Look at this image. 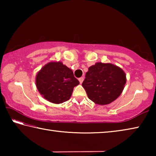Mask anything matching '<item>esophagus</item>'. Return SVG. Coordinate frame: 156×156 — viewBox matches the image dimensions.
I'll return each mask as SVG.
<instances>
[{
	"label": "esophagus",
	"instance_id": "esophagus-1",
	"mask_svg": "<svg viewBox=\"0 0 156 156\" xmlns=\"http://www.w3.org/2000/svg\"><path fill=\"white\" fill-rule=\"evenodd\" d=\"M78 80L80 81V83H82L83 82V80H84V77H80V78H78Z\"/></svg>",
	"mask_w": 156,
	"mask_h": 156
}]
</instances>
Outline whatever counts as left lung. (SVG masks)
I'll return each instance as SVG.
<instances>
[{
  "instance_id": "left-lung-1",
  "label": "left lung",
  "mask_w": 156,
  "mask_h": 156,
  "mask_svg": "<svg viewBox=\"0 0 156 156\" xmlns=\"http://www.w3.org/2000/svg\"><path fill=\"white\" fill-rule=\"evenodd\" d=\"M122 69L110 63L97 62L89 68L82 85L96 104L108 105L122 93L126 83Z\"/></svg>"
}]
</instances>
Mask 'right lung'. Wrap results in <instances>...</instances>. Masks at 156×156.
Returning a JSON list of instances; mask_svg holds the SVG:
<instances>
[{
    "mask_svg": "<svg viewBox=\"0 0 156 156\" xmlns=\"http://www.w3.org/2000/svg\"><path fill=\"white\" fill-rule=\"evenodd\" d=\"M80 83L72 69L61 62L47 63L36 75V84L40 94L48 101L62 103L70 98L73 87Z\"/></svg>",
    "mask_w": 156,
    "mask_h": 156,
    "instance_id": "obj_1",
    "label": "right lung"
}]
</instances>
